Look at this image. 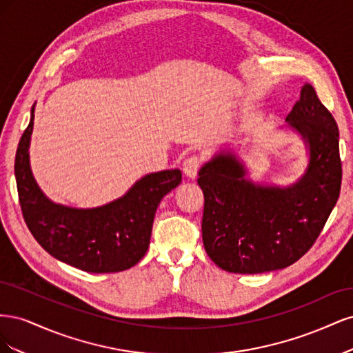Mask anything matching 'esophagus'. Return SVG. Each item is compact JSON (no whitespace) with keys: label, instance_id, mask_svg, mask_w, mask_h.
<instances>
[{"label":"esophagus","instance_id":"34e87169","mask_svg":"<svg viewBox=\"0 0 353 353\" xmlns=\"http://www.w3.org/2000/svg\"><path fill=\"white\" fill-rule=\"evenodd\" d=\"M200 165H201V159L199 156H190L188 159H185V162L183 165L184 174L188 178H196L199 169H200Z\"/></svg>","mask_w":353,"mask_h":353}]
</instances>
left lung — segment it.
<instances>
[{
    "label": "left lung",
    "instance_id": "obj_1",
    "mask_svg": "<svg viewBox=\"0 0 353 353\" xmlns=\"http://www.w3.org/2000/svg\"><path fill=\"white\" fill-rule=\"evenodd\" d=\"M287 121L311 152L306 174L294 185H254L231 154H218L199 172L205 196L203 244L209 258L228 272L261 274L290 266L312 248L337 203L339 128L312 85L302 88Z\"/></svg>",
    "mask_w": 353,
    "mask_h": 353
}]
</instances>
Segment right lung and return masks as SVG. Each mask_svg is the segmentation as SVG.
Listing matches in <instances>:
<instances>
[{
	"instance_id": "obj_1",
	"label": "right lung",
	"mask_w": 353,
	"mask_h": 353,
	"mask_svg": "<svg viewBox=\"0 0 353 353\" xmlns=\"http://www.w3.org/2000/svg\"><path fill=\"white\" fill-rule=\"evenodd\" d=\"M34 108L20 138L14 175L23 219L41 248L56 259L85 272H119L131 268L150 244L160 200L181 184L178 169L141 178L128 193L97 209H72L51 203L41 193L29 166Z\"/></svg>"
}]
</instances>
